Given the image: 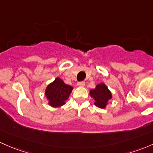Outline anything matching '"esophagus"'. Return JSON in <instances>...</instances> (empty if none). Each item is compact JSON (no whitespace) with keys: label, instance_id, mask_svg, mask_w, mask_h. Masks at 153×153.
Returning <instances> with one entry per match:
<instances>
[{"label":"esophagus","instance_id":"34e87169","mask_svg":"<svg viewBox=\"0 0 153 153\" xmlns=\"http://www.w3.org/2000/svg\"><path fill=\"white\" fill-rule=\"evenodd\" d=\"M78 86H85V82L84 81H80L77 83Z\"/></svg>","mask_w":153,"mask_h":153}]
</instances>
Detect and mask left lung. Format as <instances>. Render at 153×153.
<instances>
[{"label":"left lung","instance_id":"8db88e82","mask_svg":"<svg viewBox=\"0 0 153 153\" xmlns=\"http://www.w3.org/2000/svg\"><path fill=\"white\" fill-rule=\"evenodd\" d=\"M90 96L94 100V105L100 108H105L108 102L112 98V94L105 83H101L95 89L90 90Z\"/></svg>","mask_w":153,"mask_h":153}]
</instances>
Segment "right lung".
I'll use <instances>...</instances> for the list:
<instances>
[{
	"label": "right lung",
	"mask_w": 153,
	"mask_h": 153,
	"mask_svg": "<svg viewBox=\"0 0 153 153\" xmlns=\"http://www.w3.org/2000/svg\"><path fill=\"white\" fill-rule=\"evenodd\" d=\"M72 89V86L64 83L61 78H56L55 81L50 83L45 89V96L48 100V104L55 108L64 105Z\"/></svg>",
	"instance_id": "right-lung-1"
}]
</instances>
